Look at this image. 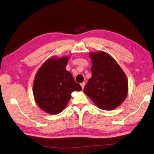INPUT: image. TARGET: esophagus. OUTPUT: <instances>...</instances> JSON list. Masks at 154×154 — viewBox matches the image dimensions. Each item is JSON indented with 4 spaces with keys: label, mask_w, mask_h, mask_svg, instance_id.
<instances>
[{
    "label": "esophagus",
    "mask_w": 154,
    "mask_h": 154,
    "mask_svg": "<svg viewBox=\"0 0 154 154\" xmlns=\"http://www.w3.org/2000/svg\"><path fill=\"white\" fill-rule=\"evenodd\" d=\"M85 84H86V82H82V83H81V84H80L81 86H82V89H84V86H85Z\"/></svg>",
    "instance_id": "34e87169"
}]
</instances>
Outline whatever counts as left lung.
<instances>
[{
	"label": "left lung",
	"mask_w": 154,
	"mask_h": 154,
	"mask_svg": "<svg viewBox=\"0 0 154 154\" xmlns=\"http://www.w3.org/2000/svg\"><path fill=\"white\" fill-rule=\"evenodd\" d=\"M91 77L84 91L99 108L112 110L127 95L128 81L125 72L113 58L103 51L90 53Z\"/></svg>",
	"instance_id": "left-lung-1"
}]
</instances>
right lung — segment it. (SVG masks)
I'll return each instance as SVG.
<instances>
[{
  "mask_svg": "<svg viewBox=\"0 0 154 154\" xmlns=\"http://www.w3.org/2000/svg\"><path fill=\"white\" fill-rule=\"evenodd\" d=\"M68 58H51L40 67L35 77L33 93L35 102L49 114L57 115L63 111L72 92L82 90L66 69Z\"/></svg>",
  "mask_w": 154,
  "mask_h": 154,
  "instance_id": "1",
  "label": "right lung"
}]
</instances>
